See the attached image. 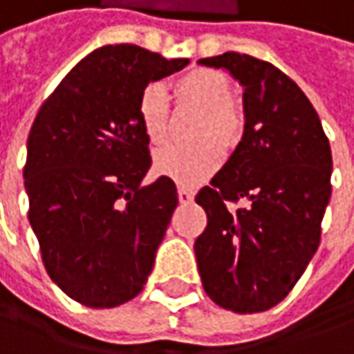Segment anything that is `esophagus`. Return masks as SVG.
<instances>
[{"label":"esophagus","instance_id":"1","mask_svg":"<svg viewBox=\"0 0 354 354\" xmlns=\"http://www.w3.org/2000/svg\"><path fill=\"white\" fill-rule=\"evenodd\" d=\"M178 200H180L182 204H190V202L194 200V192L188 190V188H178Z\"/></svg>","mask_w":354,"mask_h":354}]
</instances>
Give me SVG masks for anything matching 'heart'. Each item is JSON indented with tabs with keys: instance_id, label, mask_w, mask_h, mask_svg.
I'll return each instance as SVG.
<instances>
[{
	"instance_id": "b5f03b06",
	"label": "heart",
	"mask_w": 354,
	"mask_h": 354,
	"mask_svg": "<svg viewBox=\"0 0 354 354\" xmlns=\"http://www.w3.org/2000/svg\"><path fill=\"white\" fill-rule=\"evenodd\" d=\"M176 108L200 110L194 146H170L158 152L154 168L160 176L192 188L212 176L222 164V148L230 150L244 134L246 118L232 100V86L224 73L196 68L172 82ZM138 122L150 144L164 146L172 130V106L162 86L148 84L136 102Z\"/></svg>"
}]
</instances>
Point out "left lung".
Segmentation results:
<instances>
[{"label":"left lung","mask_w":354,"mask_h":354,"mask_svg":"<svg viewBox=\"0 0 354 354\" xmlns=\"http://www.w3.org/2000/svg\"><path fill=\"white\" fill-rule=\"evenodd\" d=\"M200 64L226 68L244 86L246 124L234 154L196 194L208 218L194 242L198 272L218 306L262 313L292 290L319 248L330 146L308 97L272 64L236 52Z\"/></svg>","instance_id":"8db88e82"}]
</instances>
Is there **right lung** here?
Here are the masks:
<instances>
[{"instance_id":"add662e5","label":"right lung","mask_w":354,"mask_h":354,"mask_svg":"<svg viewBox=\"0 0 354 354\" xmlns=\"http://www.w3.org/2000/svg\"><path fill=\"white\" fill-rule=\"evenodd\" d=\"M186 64L134 44L97 48L33 120L24 166L28 218L50 279L80 304L132 301L152 272L178 192L164 176L140 186L152 156L136 102L150 82Z\"/></svg>"}]
</instances>
